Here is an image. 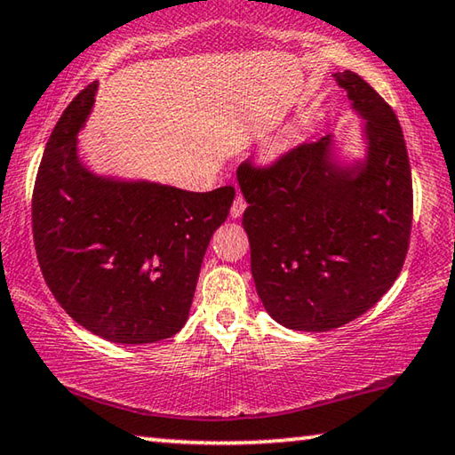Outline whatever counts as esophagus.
<instances>
[{
    "instance_id": "34e87169",
    "label": "esophagus",
    "mask_w": 455,
    "mask_h": 455,
    "mask_svg": "<svg viewBox=\"0 0 455 455\" xmlns=\"http://www.w3.org/2000/svg\"><path fill=\"white\" fill-rule=\"evenodd\" d=\"M244 209H246V200H244V196H243V195H236L233 206H230V217L238 219V217H241V214L244 212Z\"/></svg>"
}]
</instances>
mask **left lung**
<instances>
[{"mask_svg": "<svg viewBox=\"0 0 455 455\" xmlns=\"http://www.w3.org/2000/svg\"><path fill=\"white\" fill-rule=\"evenodd\" d=\"M365 118L367 156L341 168L331 138L303 142L236 179L251 271L267 313L295 331H329L371 309L402 273L413 188L402 126L355 72L335 74Z\"/></svg>", "mask_w": 455, "mask_h": 455, "instance_id": "8db88e82", "label": "left lung"}]
</instances>
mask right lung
<instances>
[{
    "instance_id": "right-lung-1",
    "label": "right lung",
    "mask_w": 455,
    "mask_h": 455,
    "mask_svg": "<svg viewBox=\"0 0 455 455\" xmlns=\"http://www.w3.org/2000/svg\"><path fill=\"white\" fill-rule=\"evenodd\" d=\"M90 84L45 144L32 196L37 263L70 317L114 343L179 333L188 319L211 236L227 220L235 187L188 192L92 174L78 130L94 104Z\"/></svg>"
}]
</instances>
